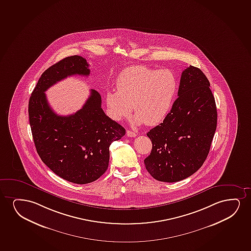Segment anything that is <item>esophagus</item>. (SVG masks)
I'll list each match as a JSON object with an SVG mask.
<instances>
[{"label": "esophagus", "mask_w": 251, "mask_h": 251, "mask_svg": "<svg viewBox=\"0 0 251 251\" xmlns=\"http://www.w3.org/2000/svg\"><path fill=\"white\" fill-rule=\"evenodd\" d=\"M127 135L128 137H136L137 134L131 130H127Z\"/></svg>", "instance_id": "1"}]
</instances>
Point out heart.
Segmentation results:
<instances>
[{"label": "heart", "mask_w": 251, "mask_h": 251, "mask_svg": "<svg viewBox=\"0 0 251 251\" xmlns=\"http://www.w3.org/2000/svg\"><path fill=\"white\" fill-rule=\"evenodd\" d=\"M117 91H109L105 102L111 117L123 120L135 113L134 125L155 126L164 120L172 107L178 81L168 69L132 65L121 72L116 80Z\"/></svg>", "instance_id": "b5f03b06"}]
</instances>
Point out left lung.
Wrapping results in <instances>:
<instances>
[{"instance_id":"obj_1","label":"left lung","mask_w":251,"mask_h":251,"mask_svg":"<svg viewBox=\"0 0 251 251\" xmlns=\"http://www.w3.org/2000/svg\"><path fill=\"white\" fill-rule=\"evenodd\" d=\"M209 86L200 69L192 65L185 69L171 111L162 124L147 133L152 149L144 163L156 180H182L204 163L217 125L215 97Z\"/></svg>"}]
</instances>
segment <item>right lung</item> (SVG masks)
<instances>
[{"instance_id": "obj_1", "label": "right lung", "mask_w": 251, "mask_h": 251, "mask_svg": "<svg viewBox=\"0 0 251 251\" xmlns=\"http://www.w3.org/2000/svg\"><path fill=\"white\" fill-rule=\"evenodd\" d=\"M90 70L81 56L66 57L43 72L29 101V119L36 151L52 172L75 184L98 179L107 170L113 141L125 128L101 108V96L95 89L75 113L59 116L50 107L45 92L70 75L88 76Z\"/></svg>"}]
</instances>
